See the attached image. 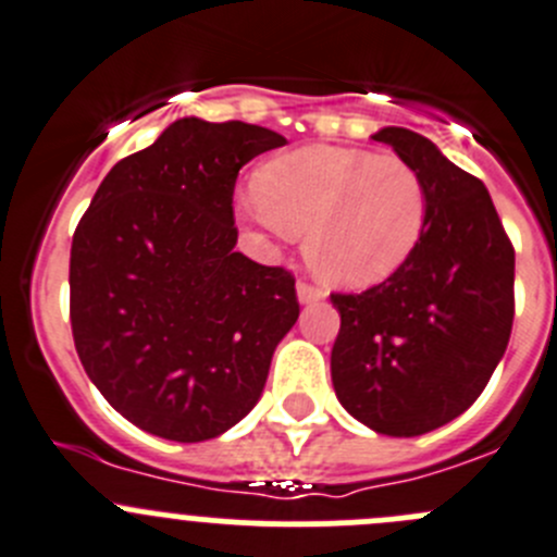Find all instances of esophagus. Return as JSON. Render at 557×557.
I'll return each mask as SVG.
<instances>
[{"label": "esophagus", "instance_id": "1", "mask_svg": "<svg viewBox=\"0 0 557 557\" xmlns=\"http://www.w3.org/2000/svg\"><path fill=\"white\" fill-rule=\"evenodd\" d=\"M296 299H299V305L321 302V299H324V290L313 288V285L308 283H296Z\"/></svg>", "mask_w": 557, "mask_h": 557}]
</instances>
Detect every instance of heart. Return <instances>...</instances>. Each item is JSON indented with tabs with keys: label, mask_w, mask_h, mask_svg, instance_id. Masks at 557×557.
I'll use <instances>...</instances> for the list:
<instances>
[{
	"label": "heart",
	"mask_w": 557,
	"mask_h": 557,
	"mask_svg": "<svg viewBox=\"0 0 557 557\" xmlns=\"http://www.w3.org/2000/svg\"><path fill=\"white\" fill-rule=\"evenodd\" d=\"M244 214L280 236H305L324 283L371 288L407 267L429 227L423 175L398 156L308 145L263 164Z\"/></svg>",
	"instance_id": "1"
}]
</instances>
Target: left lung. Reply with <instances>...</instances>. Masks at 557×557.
<instances>
[{
	"label": "left lung",
	"instance_id": "obj_1",
	"mask_svg": "<svg viewBox=\"0 0 557 557\" xmlns=\"http://www.w3.org/2000/svg\"><path fill=\"white\" fill-rule=\"evenodd\" d=\"M429 186L425 236L407 267L362 294H332L341 332L332 387L376 434L420 436L459 418L503 360L513 321V247L490 191L423 134H373Z\"/></svg>",
	"mask_w": 557,
	"mask_h": 557
}]
</instances>
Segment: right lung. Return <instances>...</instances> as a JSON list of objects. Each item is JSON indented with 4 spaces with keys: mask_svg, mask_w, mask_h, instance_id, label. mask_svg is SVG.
I'll use <instances>...</instances> for the list:
<instances>
[{
    "mask_svg": "<svg viewBox=\"0 0 557 557\" xmlns=\"http://www.w3.org/2000/svg\"><path fill=\"white\" fill-rule=\"evenodd\" d=\"M283 145L272 128L181 117L109 170L76 227V351L148 434L202 443L233 429L299 319L294 277L233 249L238 170Z\"/></svg>",
    "mask_w": 557,
    "mask_h": 557,
    "instance_id": "1",
    "label": "right lung"
}]
</instances>
